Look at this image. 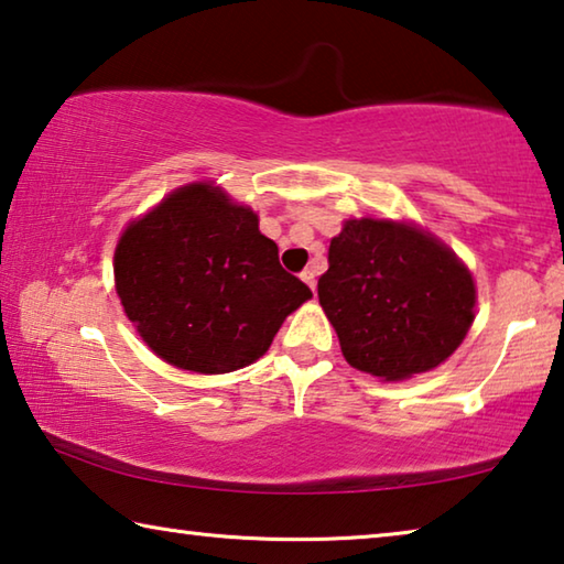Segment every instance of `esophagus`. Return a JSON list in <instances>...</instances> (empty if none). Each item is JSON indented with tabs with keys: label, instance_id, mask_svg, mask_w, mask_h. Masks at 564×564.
<instances>
[{
	"label": "esophagus",
	"instance_id": "1",
	"mask_svg": "<svg viewBox=\"0 0 564 564\" xmlns=\"http://www.w3.org/2000/svg\"><path fill=\"white\" fill-rule=\"evenodd\" d=\"M301 279H303L305 283H308L311 291H316V273H313L311 269H305V271L301 273Z\"/></svg>",
	"mask_w": 564,
	"mask_h": 564
}]
</instances>
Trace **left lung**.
Segmentation results:
<instances>
[{
  "mask_svg": "<svg viewBox=\"0 0 564 564\" xmlns=\"http://www.w3.org/2000/svg\"><path fill=\"white\" fill-rule=\"evenodd\" d=\"M475 281L433 234L388 218H348L328 248L318 301L343 358L405 380L441 366L475 321Z\"/></svg>",
  "mask_w": 564,
  "mask_h": 564,
  "instance_id": "left-lung-1",
  "label": "left lung"
}]
</instances>
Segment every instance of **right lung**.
Instances as JSON below:
<instances>
[{
    "mask_svg": "<svg viewBox=\"0 0 564 564\" xmlns=\"http://www.w3.org/2000/svg\"><path fill=\"white\" fill-rule=\"evenodd\" d=\"M113 281L129 321L171 366L231 373L259 360L285 316L313 299L285 273L259 216L221 186H181L137 218L113 251Z\"/></svg>",
    "mask_w": 564,
    "mask_h": 564,
    "instance_id": "1",
    "label": "right lung"
}]
</instances>
